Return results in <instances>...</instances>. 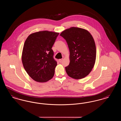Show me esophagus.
<instances>
[{"mask_svg": "<svg viewBox=\"0 0 121 121\" xmlns=\"http://www.w3.org/2000/svg\"><path fill=\"white\" fill-rule=\"evenodd\" d=\"M63 60V59H59V60H58V61H59V63H61L62 61V60Z\"/></svg>", "mask_w": 121, "mask_h": 121, "instance_id": "1", "label": "esophagus"}]
</instances>
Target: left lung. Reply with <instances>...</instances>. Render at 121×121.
I'll list each match as a JSON object with an SVG mask.
<instances>
[{"instance_id": "1", "label": "left lung", "mask_w": 121, "mask_h": 121, "mask_svg": "<svg viewBox=\"0 0 121 121\" xmlns=\"http://www.w3.org/2000/svg\"><path fill=\"white\" fill-rule=\"evenodd\" d=\"M60 35L66 41L70 52V63L65 67L67 74L75 79L85 78L96 61V48L92 35L85 29L74 27L65 29Z\"/></svg>"}]
</instances>
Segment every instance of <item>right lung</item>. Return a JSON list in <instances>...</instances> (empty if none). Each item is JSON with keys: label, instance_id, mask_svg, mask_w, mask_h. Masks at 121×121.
<instances>
[{"label": "right lung", "instance_id": "right-lung-1", "mask_svg": "<svg viewBox=\"0 0 121 121\" xmlns=\"http://www.w3.org/2000/svg\"><path fill=\"white\" fill-rule=\"evenodd\" d=\"M58 33L42 31L29 35L23 45L22 61L24 69L34 80L44 82L53 78L57 62L52 48Z\"/></svg>", "mask_w": 121, "mask_h": 121}]
</instances>
